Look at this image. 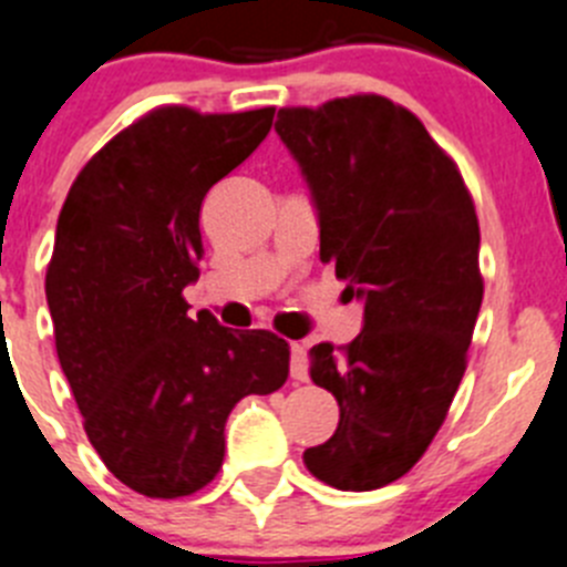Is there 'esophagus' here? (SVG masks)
Listing matches in <instances>:
<instances>
[{"mask_svg":"<svg viewBox=\"0 0 567 567\" xmlns=\"http://www.w3.org/2000/svg\"><path fill=\"white\" fill-rule=\"evenodd\" d=\"M292 357H289V373H292L295 382H306L309 379V365H306V346L303 342H292L289 346Z\"/></svg>","mask_w":567,"mask_h":567,"instance_id":"1","label":"esophagus"}]
</instances>
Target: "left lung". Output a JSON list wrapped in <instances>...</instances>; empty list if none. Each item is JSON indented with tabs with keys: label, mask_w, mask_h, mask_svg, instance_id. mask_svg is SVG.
I'll use <instances>...</instances> for the list:
<instances>
[{
	"label": "left lung",
	"mask_w": 567,
	"mask_h": 567,
	"mask_svg": "<svg viewBox=\"0 0 567 567\" xmlns=\"http://www.w3.org/2000/svg\"><path fill=\"white\" fill-rule=\"evenodd\" d=\"M275 132L318 207L320 261L365 303L354 340L309 351L340 424L303 464L334 489H379L422 458L466 371L484 300L475 205L424 123L382 95L280 109Z\"/></svg>",
	"instance_id": "obj_1"
}]
</instances>
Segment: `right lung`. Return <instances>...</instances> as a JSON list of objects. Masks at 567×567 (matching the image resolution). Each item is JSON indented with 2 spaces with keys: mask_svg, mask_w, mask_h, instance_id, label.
<instances>
[{
  "mask_svg": "<svg viewBox=\"0 0 567 567\" xmlns=\"http://www.w3.org/2000/svg\"><path fill=\"white\" fill-rule=\"evenodd\" d=\"M272 106L202 114L159 106L114 134L72 182L47 267L61 371L106 470L145 497L216 477L225 424L289 377V346L188 315L207 190L256 152Z\"/></svg>",
  "mask_w": 567,
  "mask_h": 567,
  "instance_id": "1",
  "label": "right lung"
}]
</instances>
